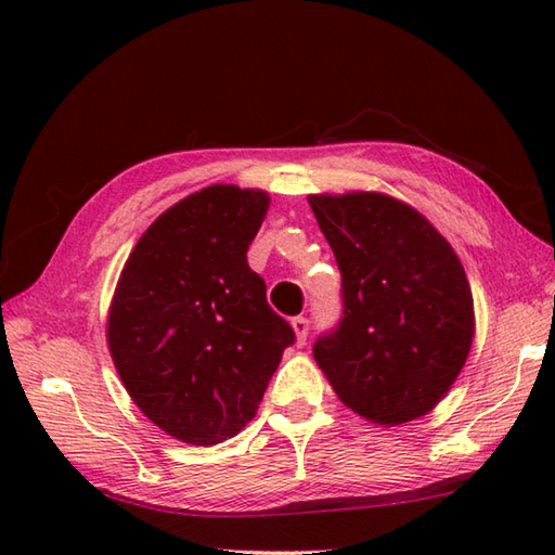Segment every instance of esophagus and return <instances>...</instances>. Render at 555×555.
I'll use <instances>...</instances> for the list:
<instances>
[{
	"mask_svg": "<svg viewBox=\"0 0 555 555\" xmlns=\"http://www.w3.org/2000/svg\"><path fill=\"white\" fill-rule=\"evenodd\" d=\"M292 328H294V333H296V345L298 347H304L306 345V338H308V319H304V317H294L292 319Z\"/></svg>",
	"mask_w": 555,
	"mask_h": 555,
	"instance_id": "obj_1",
	"label": "esophagus"
}]
</instances>
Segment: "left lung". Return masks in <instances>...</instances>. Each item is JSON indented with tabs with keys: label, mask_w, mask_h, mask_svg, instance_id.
<instances>
[{
	"label": "left lung",
	"mask_w": 555,
	"mask_h": 555,
	"mask_svg": "<svg viewBox=\"0 0 555 555\" xmlns=\"http://www.w3.org/2000/svg\"><path fill=\"white\" fill-rule=\"evenodd\" d=\"M343 273L345 317L312 357L345 405L377 426L428 414L461 375L475 300L428 217L384 192L310 194Z\"/></svg>",
	"instance_id": "obj_1"
}]
</instances>
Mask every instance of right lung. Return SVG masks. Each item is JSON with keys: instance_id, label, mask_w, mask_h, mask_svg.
<instances>
[{"instance_id": "right-lung-1", "label": "right lung", "mask_w": 555, "mask_h": 555, "mask_svg": "<svg viewBox=\"0 0 555 555\" xmlns=\"http://www.w3.org/2000/svg\"><path fill=\"white\" fill-rule=\"evenodd\" d=\"M263 190L210 184L145 229L117 278L106 343L129 398L173 440L220 444L255 418L294 331L247 249Z\"/></svg>"}]
</instances>
